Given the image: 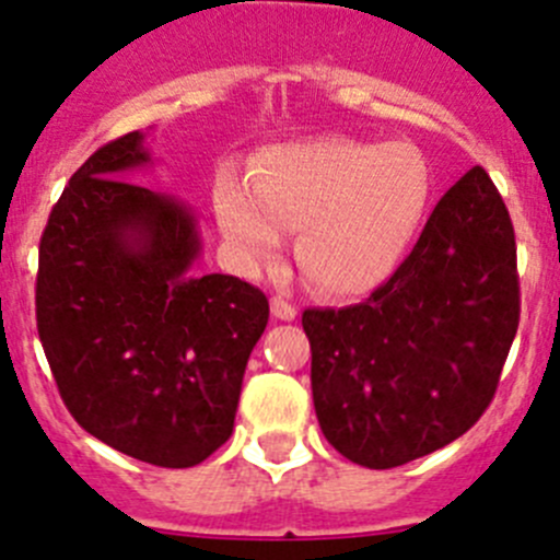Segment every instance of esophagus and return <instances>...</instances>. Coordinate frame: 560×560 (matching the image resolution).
<instances>
[{"label": "esophagus", "mask_w": 560, "mask_h": 560, "mask_svg": "<svg viewBox=\"0 0 560 560\" xmlns=\"http://www.w3.org/2000/svg\"><path fill=\"white\" fill-rule=\"evenodd\" d=\"M270 314L276 316V319H284V322H292L298 316V308L292 306L290 301H284V298H270Z\"/></svg>", "instance_id": "34e87169"}]
</instances>
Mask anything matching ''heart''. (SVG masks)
<instances>
[{
  "mask_svg": "<svg viewBox=\"0 0 560 560\" xmlns=\"http://www.w3.org/2000/svg\"><path fill=\"white\" fill-rule=\"evenodd\" d=\"M428 195V167L409 145L319 138L265 151L248 184L222 178L213 208L244 270L268 265L298 228V265L316 290L360 295L398 268Z\"/></svg>",
  "mask_w": 560,
  "mask_h": 560,
  "instance_id": "b5f03b06",
  "label": "heart"
}]
</instances>
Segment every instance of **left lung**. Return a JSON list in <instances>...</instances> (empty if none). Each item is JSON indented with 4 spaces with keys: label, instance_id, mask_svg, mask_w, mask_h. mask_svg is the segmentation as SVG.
Here are the masks:
<instances>
[{
    "label": "left lung",
    "instance_id": "left-lung-1",
    "mask_svg": "<svg viewBox=\"0 0 560 560\" xmlns=\"http://www.w3.org/2000/svg\"><path fill=\"white\" fill-rule=\"evenodd\" d=\"M517 322L515 230L477 165L369 301L303 312L322 433L365 468L447 447L493 400Z\"/></svg>",
    "mask_w": 560,
    "mask_h": 560
}]
</instances>
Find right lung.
Segmentation results:
<instances>
[{"label": "right lung", "instance_id": "add662e5", "mask_svg": "<svg viewBox=\"0 0 560 560\" xmlns=\"http://www.w3.org/2000/svg\"><path fill=\"white\" fill-rule=\"evenodd\" d=\"M143 132L94 151L39 241L37 332L78 425L118 453L189 468L233 433L268 298L224 273H195L189 206L135 184Z\"/></svg>", "mask_w": 560, "mask_h": 560}]
</instances>
